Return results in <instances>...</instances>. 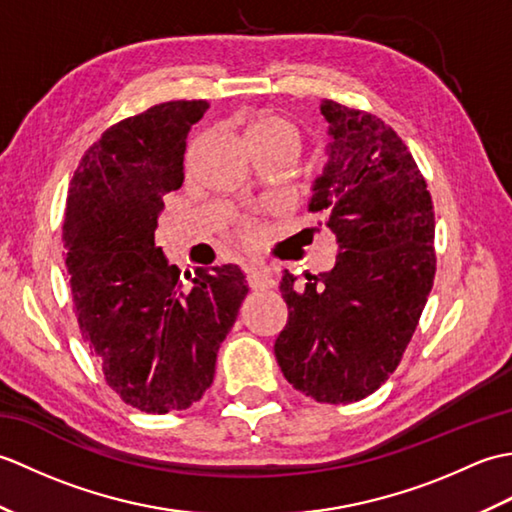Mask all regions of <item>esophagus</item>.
<instances>
[{
    "mask_svg": "<svg viewBox=\"0 0 512 512\" xmlns=\"http://www.w3.org/2000/svg\"><path fill=\"white\" fill-rule=\"evenodd\" d=\"M248 286L253 290H266L275 286V279L268 268H250L248 270Z\"/></svg>",
    "mask_w": 512,
    "mask_h": 512,
    "instance_id": "obj_1",
    "label": "esophagus"
}]
</instances>
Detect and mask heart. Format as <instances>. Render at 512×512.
Instances as JSON below:
<instances>
[{
  "mask_svg": "<svg viewBox=\"0 0 512 512\" xmlns=\"http://www.w3.org/2000/svg\"><path fill=\"white\" fill-rule=\"evenodd\" d=\"M246 145L250 149V154H257V151H266V149H290L295 151V154H299L301 132L299 127L286 116L262 114L246 127ZM239 235H242L244 242L253 244L259 237V228L255 222L246 220L242 228H239Z\"/></svg>",
  "mask_w": 512,
  "mask_h": 512,
  "instance_id": "1",
  "label": "heart"
}]
</instances>
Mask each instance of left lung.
<instances>
[{
    "label": "left lung",
    "instance_id": "left-lung-1",
    "mask_svg": "<svg viewBox=\"0 0 512 512\" xmlns=\"http://www.w3.org/2000/svg\"><path fill=\"white\" fill-rule=\"evenodd\" d=\"M330 160L314 182L339 253L306 286L288 270V325L275 343L288 383L317 402L363 400L396 372L436 277V215L427 180L378 116L323 101Z\"/></svg>",
    "mask_w": 512,
    "mask_h": 512
}]
</instances>
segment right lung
<instances>
[{"label": "right lung", "instance_id": "add662e5", "mask_svg": "<svg viewBox=\"0 0 512 512\" xmlns=\"http://www.w3.org/2000/svg\"><path fill=\"white\" fill-rule=\"evenodd\" d=\"M206 101H167L107 127L85 151L65 202L72 310L105 383L145 413L189 409L248 292L235 264L180 268L156 246L165 195L184 180L191 127Z\"/></svg>", "mask_w": 512, "mask_h": 512}]
</instances>
